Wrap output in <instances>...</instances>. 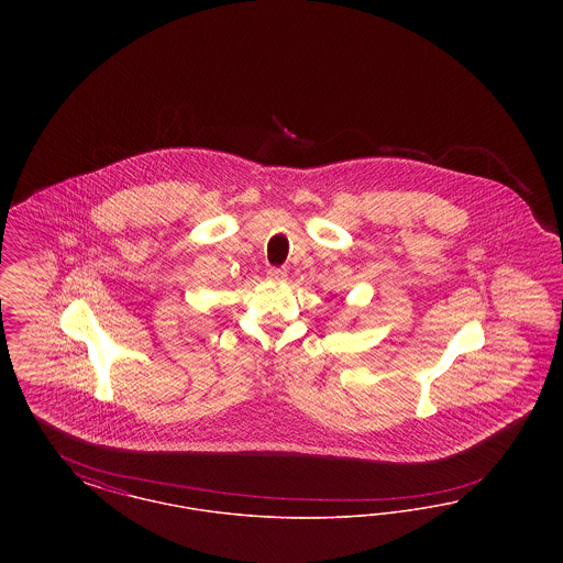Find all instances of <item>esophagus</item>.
Listing matches in <instances>:
<instances>
[{
  "mask_svg": "<svg viewBox=\"0 0 563 563\" xmlns=\"http://www.w3.org/2000/svg\"><path fill=\"white\" fill-rule=\"evenodd\" d=\"M268 278L272 280H285L287 278V269L285 268H269Z\"/></svg>",
  "mask_w": 563,
  "mask_h": 563,
  "instance_id": "1",
  "label": "esophagus"
}]
</instances>
